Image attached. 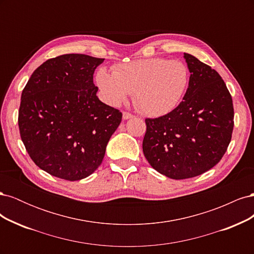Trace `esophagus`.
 I'll return each mask as SVG.
<instances>
[{
	"label": "esophagus",
	"instance_id": "34e87169",
	"mask_svg": "<svg viewBox=\"0 0 254 254\" xmlns=\"http://www.w3.org/2000/svg\"><path fill=\"white\" fill-rule=\"evenodd\" d=\"M132 118H134L133 114L129 113V112H123V119H124V120H129V119H132Z\"/></svg>",
	"mask_w": 254,
	"mask_h": 254
}]
</instances>
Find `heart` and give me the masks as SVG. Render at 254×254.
<instances>
[{
	"label": "heart",
	"mask_w": 254,
	"mask_h": 254,
	"mask_svg": "<svg viewBox=\"0 0 254 254\" xmlns=\"http://www.w3.org/2000/svg\"><path fill=\"white\" fill-rule=\"evenodd\" d=\"M96 82L106 101L118 106L133 92V102L148 117H162L179 105L189 83L182 61L161 57L115 65L112 73L99 68Z\"/></svg>",
	"instance_id": "b5f03b06"
}]
</instances>
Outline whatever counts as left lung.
Returning <instances> with one entry per match:
<instances>
[{
    "mask_svg": "<svg viewBox=\"0 0 254 254\" xmlns=\"http://www.w3.org/2000/svg\"><path fill=\"white\" fill-rule=\"evenodd\" d=\"M190 73L189 88L176 108L146 119L143 152L168 178H193L216 165L227 151L234 127L231 94L220 75L184 53Z\"/></svg>",
    "mask_w": 254,
    "mask_h": 254,
    "instance_id": "1",
    "label": "left lung"
}]
</instances>
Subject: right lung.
<instances>
[{"label": "right lung", "mask_w": 254, "mask_h": 254, "mask_svg": "<svg viewBox=\"0 0 254 254\" xmlns=\"http://www.w3.org/2000/svg\"><path fill=\"white\" fill-rule=\"evenodd\" d=\"M65 54L37 67L22 91L20 135L35 164L57 178L76 181L102 164L122 112L99 101L93 83L104 63Z\"/></svg>", "instance_id": "add662e5"}]
</instances>
